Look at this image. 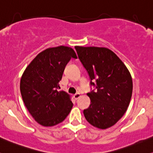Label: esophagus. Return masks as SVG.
Returning <instances> with one entry per match:
<instances>
[{
    "label": "esophagus",
    "instance_id": "1",
    "mask_svg": "<svg viewBox=\"0 0 153 153\" xmlns=\"http://www.w3.org/2000/svg\"><path fill=\"white\" fill-rule=\"evenodd\" d=\"M79 97H80V93H79V92H77V93L75 94V95H74V97L75 100H77Z\"/></svg>",
    "mask_w": 153,
    "mask_h": 153
}]
</instances>
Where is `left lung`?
<instances>
[{"label": "left lung", "mask_w": 153, "mask_h": 153, "mask_svg": "<svg viewBox=\"0 0 153 153\" xmlns=\"http://www.w3.org/2000/svg\"><path fill=\"white\" fill-rule=\"evenodd\" d=\"M94 90L87 93L90 105L83 113L87 121L101 129L114 126L126 113L132 95V79L119 58L111 50L75 47Z\"/></svg>", "instance_id": "obj_1"}]
</instances>
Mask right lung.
<instances>
[{"label":"right lung","mask_w":153,"mask_h":153,"mask_svg":"<svg viewBox=\"0 0 153 153\" xmlns=\"http://www.w3.org/2000/svg\"><path fill=\"white\" fill-rule=\"evenodd\" d=\"M71 58H77L71 48H48L32 60L22 74V99L30 114L42 126H53L62 122L73 107L69 95L58 91V83Z\"/></svg>","instance_id":"1"}]
</instances>
